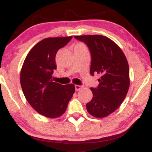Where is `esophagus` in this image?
Wrapping results in <instances>:
<instances>
[{
  "label": "esophagus",
  "mask_w": 152,
  "mask_h": 152,
  "mask_svg": "<svg viewBox=\"0 0 152 152\" xmlns=\"http://www.w3.org/2000/svg\"><path fill=\"white\" fill-rule=\"evenodd\" d=\"M81 88H82L81 86H79V85H76L75 86V89H76V91H79Z\"/></svg>",
  "instance_id": "esophagus-1"
}]
</instances>
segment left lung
I'll return each instance as SVG.
<instances>
[{
    "label": "left lung",
    "mask_w": 152,
    "mask_h": 152,
    "mask_svg": "<svg viewBox=\"0 0 152 152\" xmlns=\"http://www.w3.org/2000/svg\"><path fill=\"white\" fill-rule=\"evenodd\" d=\"M88 46L91 55L90 74H99L97 88H91L93 98L86 104L96 118L109 116L119 107L129 88V68L124 53L112 40L101 35L76 36Z\"/></svg>",
    "instance_id": "left-lung-1"
}]
</instances>
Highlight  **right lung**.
<instances>
[{
  "mask_svg": "<svg viewBox=\"0 0 152 152\" xmlns=\"http://www.w3.org/2000/svg\"><path fill=\"white\" fill-rule=\"evenodd\" d=\"M72 37L44 38L31 48L22 66L20 81L24 96L30 105L46 117L54 118L64 114L75 92L74 84L61 85L51 80L56 69L57 51Z\"/></svg>",
  "mask_w": 152,
  "mask_h": 152,
  "instance_id": "right-lung-1",
  "label": "right lung"
}]
</instances>
